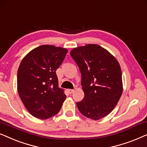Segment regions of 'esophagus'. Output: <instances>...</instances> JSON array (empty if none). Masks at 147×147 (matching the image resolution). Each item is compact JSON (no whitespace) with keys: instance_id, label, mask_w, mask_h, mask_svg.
I'll list each match as a JSON object with an SVG mask.
<instances>
[{"instance_id":"obj_1","label":"esophagus","mask_w":147,"mask_h":147,"mask_svg":"<svg viewBox=\"0 0 147 147\" xmlns=\"http://www.w3.org/2000/svg\"><path fill=\"white\" fill-rule=\"evenodd\" d=\"M68 92L69 93H72L74 92V89H68Z\"/></svg>"}]
</instances>
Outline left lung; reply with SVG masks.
Here are the masks:
<instances>
[{
  "label": "left lung",
  "mask_w": 147,
  "mask_h": 147,
  "mask_svg": "<svg viewBox=\"0 0 147 147\" xmlns=\"http://www.w3.org/2000/svg\"><path fill=\"white\" fill-rule=\"evenodd\" d=\"M81 73L85 97L77 103L84 116L103 118L114 109L122 95V71L118 60L97 44H87L70 51Z\"/></svg>",
  "instance_id": "left-lung-1"
}]
</instances>
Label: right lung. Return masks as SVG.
<instances>
[{
	"label": "right lung",
	"instance_id": "right-lung-1",
	"mask_svg": "<svg viewBox=\"0 0 147 147\" xmlns=\"http://www.w3.org/2000/svg\"><path fill=\"white\" fill-rule=\"evenodd\" d=\"M68 50L51 45L34 49L23 58L17 71V90L33 116L46 120L55 116L66 99L58 87L56 71Z\"/></svg>",
	"mask_w": 147,
	"mask_h": 147
}]
</instances>
